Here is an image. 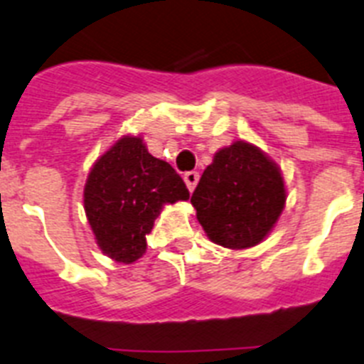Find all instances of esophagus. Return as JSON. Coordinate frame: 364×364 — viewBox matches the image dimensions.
I'll return each instance as SVG.
<instances>
[{
	"mask_svg": "<svg viewBox=\"0 0 364 364\" xmlns=\"http://www.w3.org/2000/svg\"><path fill=\"white\" fill-rule=\"evenodd\" d=\"M183 179H185V185L188 191H194L196 185H198V181H200V173L198 172H186L185 176H183Z\"/></svg>",
	"mask_w": 364,
	"mask_h": 364,
	"instance_id": "1",
	"label": "esophagus"
}]
</instances>
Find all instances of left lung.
Here are the masks:
<instances>
[{
    "mask_svg": "<svg viewBox=\"0 0 364 364\" xmlns=\"http://www.w3.org/2000/svg\"><path fill=\"white\" fill-rule=\"evenodd\" d=\"M286 198L280 166L260 148L240 139L214 154L191 203L208 240L238 251L267 238Z\"/></svg>",
    "mask_w": 364,
    "mask_h": 364,
    "instance_id": "left-lung-1",
    "label": "left lung"
}]
</instances>
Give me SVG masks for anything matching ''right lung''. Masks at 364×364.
Instances as JSON below:
<instances>
[{"mask_svg": "<svg viewBox=\"0 0 364 364\" xmlns=\"http://www.w3.org/2000/svg\"><path fill=\"white\" fill-rule=\"evenodd\" d=\"M188 198L179 173L151 156L141 135H122L91 166L84 210L100 251L134 264L146 252V236L164 205Z\"/></svg>", "mask_w": 364, "mask_h": 364, "instance_id": "add662e5", "label": "right lung"}]
</instances>
